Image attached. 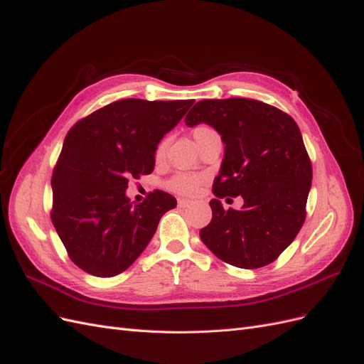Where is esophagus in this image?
I'll return each instance as SVG.
<instances>
[{"label": "esophagus", "instance_id": "esophagus-1", "mask_svg": "<svg viewBox=\"0 0 364 364\" xmlns=\"http://www.w3.org/2000/svg\"><path fill=\"white\" fill-rule=\"evenodd\" d=\"M190 205H193V202H191V200H186V199H178V206H181V208H186V206H190Z\"/></svg>", "mask_w": 364, "mask_h": 364}]
</instances>
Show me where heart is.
<instances>
[{
	"instance_id": "heart-1",
	"label": "heart",
	"mask_w": 364,
	"mask_h": 364,
	"mask_svg": "<svg viewBox=\"0 0 364 364\" xmlns=\"http://www.w3.org/2000/svg\"><path fill=\"white\" fill-rule=\"evenodd\" d=\"M209 132H214L211 127L206 126V124H199L193 129V136L194 139H199L200 136L209 134ZM165 147H167V141H161L156 151H155V156L159 159L164 156L165 153ZM206 181V176L202 173H178L174 174L173 178L167 182V186L178 194L182 196H194L199 193L200 186L203 185V182Z\"/></svg>"
}]
</instances>
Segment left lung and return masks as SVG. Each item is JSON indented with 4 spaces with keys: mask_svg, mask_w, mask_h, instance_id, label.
Instances as JSON below:
<instances>
[{
    "mask_svg": "<svg viewBox=\"0 0 364 364\" xmlns=\"http://www.w3.org/2000/svg\"><path fill=\"white\" fill-rule=\"evenodd\" d=\"M206 123L225 142L214 179L211 223L200 238L217 258L241 269L273 262L299 234L311 188V161L296 121L252 98L197 102L186 126ZM226 195L244 197L240 212L225 210Z\"/></svg>",
    "mask_w": 364,
    "mask_h": 364,
    "instance_id": "1",
    "label": "left lung"
}]
</instances>
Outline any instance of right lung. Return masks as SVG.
<instances>
[{
    "mask_svg": "<svg viewBox=\"0 0 364 364\" xmlns=\"http://www.w3.org/2000/svg\"><path fill=\"white\" fill-rule=\"evenodd\" d=\"M193 103L124 98L70 129L51 178V222L75 266L98 278L117 277L147 247L178 202L155 190L134 205L127 183L153 171L159 141Z\"/></svg>",
    "mask_w": 364,
    "mask_h": 364,
    "instance_id": "1",
    "label": "right lung"
}]
</instances>
